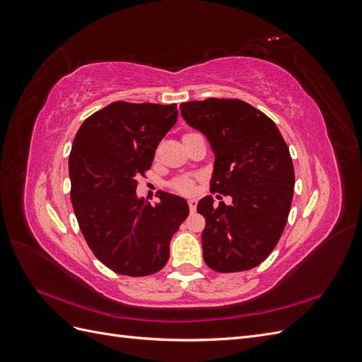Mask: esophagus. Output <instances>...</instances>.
I'll return each mask as SVG.
<instances>
[{
    "instance_id": "obj_1",
    "label": "esophagus",
    "mask_w": 362,
    "mask_h": 362,
    "mask_svg": "<svg viewBox=\"0 0 362 362\" xmlns=\"http://www.w3.org/2000/svg\"><path fill=\"white\" fill-rule=\"evenodd\" d=\"M196 205H198V201H196V199H189V208H190V211H194V210H196Z\"/></svg>"
}]
</instances>
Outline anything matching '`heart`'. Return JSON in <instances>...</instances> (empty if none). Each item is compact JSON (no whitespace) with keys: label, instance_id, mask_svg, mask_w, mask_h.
I'll return each mask as SVG.
<instances>
[{"label":"heart","instance_id":"heart-1","mask_svg":"<svg viewBox=\"0 0 362 362\" xmlns=\"http://www.w3.org/2000/svg\"><path fill=\"white\" fill-rule=\"evenodd\" d=\"M170 187L180 193H192L194 189V180L192 177H178L170 182Z\"/></svg>","mask_w":362,"mask_h":362}]
</instances>
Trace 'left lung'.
Instances as JSON below:
<instances>
[{
    "label": "left lung",
    "instance_id": "obj_1",
    "mask_svg": "<svg viewBox=\"0 0 362 362\" xmlns=\"http://www.w3.org/2000/svg\"><path fill=\"white\" fill-rule=\"evenodd\" d=\"M180 108L216 154L211 193L233 198L231 205L214 206L213 196L198 202L205 264L221 273L254 269L278 245L291 208L294 168L286 140L269 116L242 100L208 98Z\"/></svg>",
    "mask_w": 362,
    "mask_h": 362
}]
</instances>
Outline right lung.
Wrapping results in <instances>:
<instances>
[{
  "label": "right lung",
  "mask_w": 362,
  "mask_h": 362,
  "mask_svg": "<svg viewBox=\"0 0 362 362\" xmlns=\"http://www.w3.org/2000/svg\"><path fill=\"white\" fill-rule=\"evenodd\" d=\"M177 104L116 101L87 117L69 154L71 201L95 257L125 276H148L169 259L172 235L189 216L187 201L166 192L151 205L136 194Z\"/></svg>",
  "instance_id": "1"
}]
</instances>
